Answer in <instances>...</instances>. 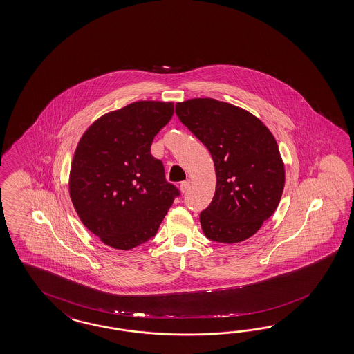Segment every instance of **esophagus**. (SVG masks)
Masks as SVG:
<instances>
[{
    "label": "esophagus",
    "instance_id": "obj_1",
    "mask_svg": "<svg viewBox=\"0 0 354 354\" xmlns=\"http://www.w3.org/2000/svg\"><path fill=\"white\" fill-rule=\"evenodd\" d=\"M190 187V181L189 180H185L183 181L180 184V190L184 193V192H187V190L189 189Z\"/></svg>",
    "mask_w": 354,
    "mask_h": 354
}]
</instances>
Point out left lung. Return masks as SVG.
<instances>
[{
    "label": "left lung",
    "instance_id": "obj_1",
    "mask_svg": "<svg viewBox=\"0 0 354 354\" xmlns=\"http://www.w3.org/2000/svg\"><path fill=\"white\" fill-rule=\"evenodd\" d=\"M175 113L215 165V196L199 215L203 233L227 244L248 239L275 212L284 190V162L272 133L250 111L214 98L178 102Z\"/></svg>",
    "mask_w": 354,
    "mask_h": 354
}]
</instances>
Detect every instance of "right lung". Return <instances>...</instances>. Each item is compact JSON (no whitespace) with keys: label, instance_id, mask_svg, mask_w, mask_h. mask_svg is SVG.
<instances>
[{"label":"right lung","instance_id":"1","mask_svg":"<svg viewBox=\"0 0 354 354\" xmlns=\"http://www.w3.org/2000/svg\"><path fill=\"white\" fill-rule=\"evenodd\" d=\"M173 113V102H133L98 118L79 140L70 198L83 225L111 248L129 250L155 236L179 196L151 155Z\"/></svg>","mask_w":354,"mask_h":354}]
</instances>
